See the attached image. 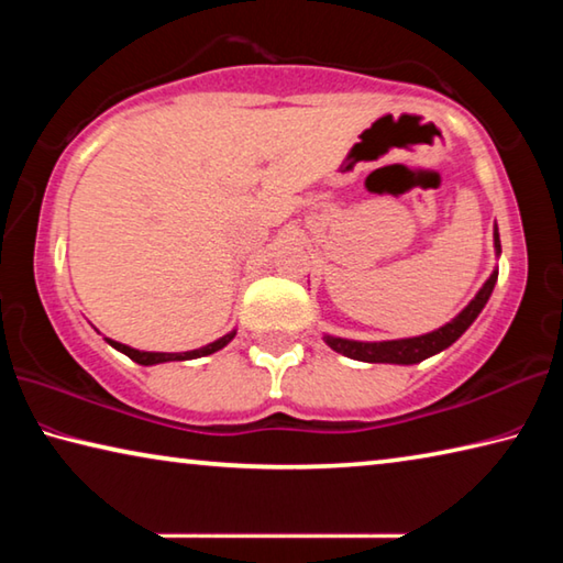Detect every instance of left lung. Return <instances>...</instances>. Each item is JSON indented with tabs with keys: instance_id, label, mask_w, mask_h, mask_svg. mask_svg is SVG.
<instances>
[{
	"instance_id": "obj_1",
	"label": "left lung",
	"mask_w": 563,
	"mask_h": 563,
	"mask_svg": "<svg viewBox=\"0 0 563 563\" xmlns=\"http://www.w3.org/2000/svg\"><path fill=\"white\" fill-rule=\"evenodd\" d=\"M494 251L497 255H501V243H499V228L494 225ZM497 275L499 271L494 268L489 280L482 285L479 292L474 295L472 302L456 316L454 320L446 322V325L437 328L427 335H417V338H402V340H383V342H360V340H347V338H335V335H325L328 345L340 352V355L360 360V362H389V365H417L427 357L437 355L452 345V342L460 340L466 328L472 325L476 320V316L484 310L487 305L489 295L497 285Z\"/></svg>"
}]
</instances>
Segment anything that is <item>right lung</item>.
<instances>
[{"mask_svg":"<svg viewBox=\"0 0 563 563\" xmlns=\"http://www.w3.org/2000/svg\"><path fill=\"white\" fill-rule=\"evenodd\" d=\"M235 338V330L228 332V335L218 338L216 342H211V345H203L198 350H188V352H144V350H133L129 345H121V342L117 340H109L107 342L111 347H117L119 352H123V355L131 357L133 362H139V365H158V362H174V360H196V357H206V355H213V352L223 350L228 342H231Z\"/></svg>","mask_w":563,"mask_h":563,"instance_id":"right-lung-1","label":"right lung"}]
</instances>
